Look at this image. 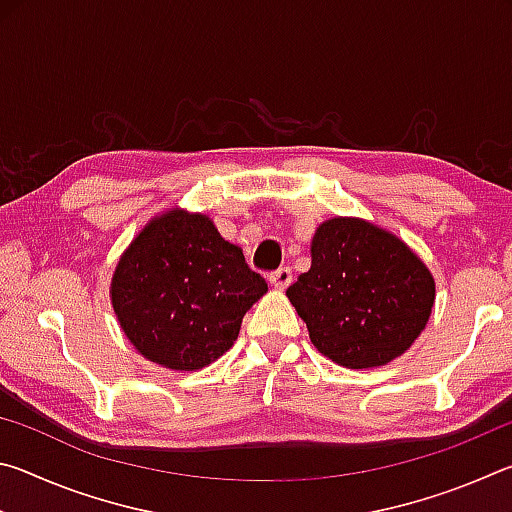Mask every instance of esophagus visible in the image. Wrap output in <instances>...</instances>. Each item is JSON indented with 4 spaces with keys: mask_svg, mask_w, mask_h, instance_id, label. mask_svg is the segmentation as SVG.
<instances>
[{
    "mask_svg": "<svg viewBox=\"0 0 512 512\" xmlns=\"http://www.w3.org/2000/svg\"><path fill=\"white\" fill-rule=\"evenodd\" d=\"M291 280H293V273H291V268L289 266H284V268H277L275 273H271L268 275V282H271V287H275V289H287L289 284H291Z\"/></svg>",
    "mask_w": 512,
    "mask_h": 512,
    "instance_id": "obj_1",
    "label": "esophagus"
}]
</instances>
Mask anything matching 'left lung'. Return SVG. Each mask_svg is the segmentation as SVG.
<instances>
[{
    "label": "left lung",
    "mask_w": 512,
    "mask_h": 512,
    "mask_svg": "<svg viewBox=\"0 0 512 512\" xmlns=\"http://www.w3.org/2000/svg\"><path fill=\"white\" fill-rule=\"evenodd\" d=\"M287 298L323 357L363 370L411 348L429 323L436 282L393 232L357 216H334L316 228L311 268Z\"/></svg>",
    "instance_id": "left-lung-1"
}]
</instances>
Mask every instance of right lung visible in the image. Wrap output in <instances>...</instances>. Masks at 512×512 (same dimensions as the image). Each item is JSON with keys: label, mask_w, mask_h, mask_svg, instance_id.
<instances>
[{"label": "right lung", "mask_w": 512, "mask_h": 512, "mask_svg": "<svg viewBox=\"0 0 512 512\" xmlns=\"http://www.w3.org/2000/svg\"><path fill=\"white\" fill-rule=\"evenodd\" d=\"M268 291L210 216L171 207L121 253L110 302L126 339L169 370H201L237 341L246 311Z\"/></svg>", "instance_id": "add662e5"}]
</instances>
